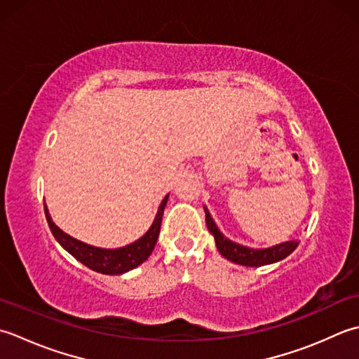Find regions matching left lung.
<instances>
[{"instance_id": "left-lung-1", "label": "left lung", "mask_w": 359, "mask_h": 359, "mask_svg": "<svg viewBox=\"0 0 359 359\" xmlns=\"http://www.w3.org/2000/svg\"><path fill=\"white\" fill-rule=\"evenodd\" d=\"M204 212H206L208 229L215 238L217 250L220 251V254L224 259L237 263V265H243V266L269 265V263H276L285 257H288V255L294 251L299 245V241L292 240V241H285V243L276 245L271 248H265V250H252V248L238 245L236 241L226 238L220 232V229L217 228L215 222L212 220L208 208H204Z\"/></svg>"}]
</instances>
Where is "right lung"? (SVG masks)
Segmentation results:
<instances>
[{
    "label": "right lung",
    "mask_w": 359,
    "mask_h": 359,
    "mask_svg": "<svg viewBox=\"0 0 359 359\" xmlns=\"http://www.w3.org/2000/svg\"><path fill=\"white\" fill-rule=\"evenodd\" d=\"M167 200H169V195H165L164 200L161 201L158 214L155 217V220H153L150 229L139 240L123 248H118V250H104V248H96L68 236L67 232H63L58 226H55L53 218L49 215L46 204H45V215L53 236L55 237L58 243H60L65 250L72 255V257H76L80 263H83L85 266L93 269V271L114 276V274L127 273L130 269H135L136 266H139L141 263H144L150 257L151 251L155 250L156 240L159 236L161 220H163Z\"/></svg>",
    "instance_id": "obj_1"
}]
</instances>
